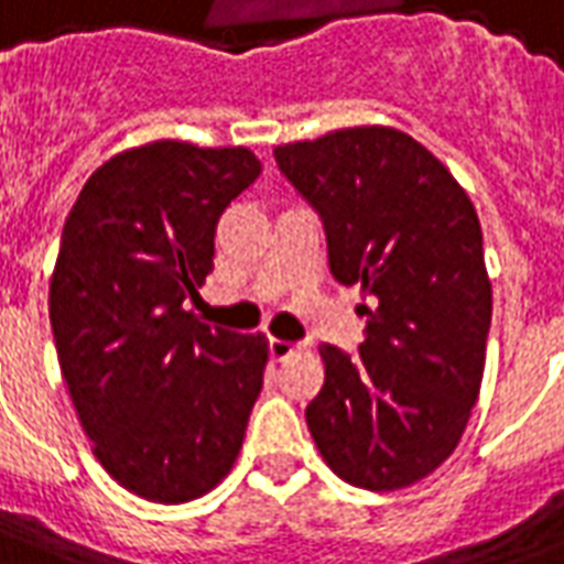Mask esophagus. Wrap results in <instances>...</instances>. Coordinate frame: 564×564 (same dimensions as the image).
<instances>
[{
  "label": "esophagus",
  "mask_w": 564,
  "mask_h": 564,
  "mask_svg": "<svg viewBox=\"0 0 564 564\" xmlns=\"http://www.w3.org/2000/svg\"><path fill=\"white\" fill-rule=\"evenodd\" d=\"M302 344L295 341H281V338H271L269 341V354L271 359H286V356H293Z\"/></svg>",
  "instance_id": "34e87169"
}]
</instances>
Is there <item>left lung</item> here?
Segmentation results:
<instances>
[{"mask_svg": "<svg viewBox=\"0 0 564 564\" xmlns=\"http://www.w3.org/2000/svg\"><path fill=\"white\" fill-rule=\"evenodd\" d=\"M274 160L323 220L335 281L371 302L359 354L319 347L307 429L341 480L404 489L456 449L484 380L492 286L477 210L399 129H338Z\"/></svg>", "mask_w": 564, "mask_h": 564, "instance_id": "left-lung-1", "label": "left lung"}]
</instances>
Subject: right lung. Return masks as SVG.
Masks as SVG:
<instances>
[{
	"instance_id": "add662e5",
	"label": "right lung",
	"mask_w": 564,
	"mask_h": 564,
	"mask_svg": "<svg viewBox=\"0 0 564 564\" xmlns=\"http://www.w3.org/2000/svg\"><path fill=\"white\" fill-rule=\"evenodd\" d=\"M259 172L247 148L150 141L99 165L63 226L59 368L105 471L148 501L220 484L262 390L265 338L184 311L214 271L220 214Z\"/></svg>"
}]
</instances>
